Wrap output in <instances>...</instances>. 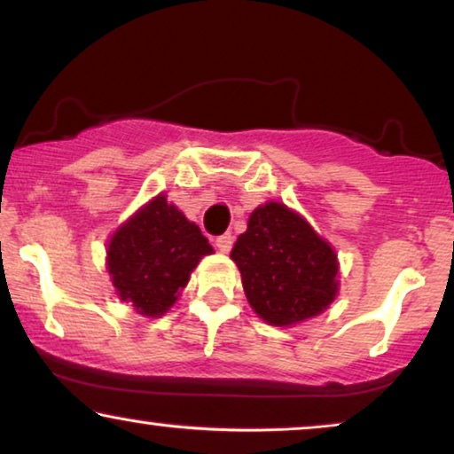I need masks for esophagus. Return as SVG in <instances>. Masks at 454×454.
Returning <instances> with one entry per match:
<instances>
[{
    "label": "esophagus",
    "mask_w": 454,
    "mask_h": 454,
    "mask_svg": "<svg viewBox=\"0 0 454 454\" xmlns=\"http://www.w3.org/2000/svg\"><path fill=\"white\" fill-rule=\"evenodd\" d=\"M232 243H234V237H232L231 232H228V234H222V237H217V239H215V247H217V249H220L222 253H228V251H231V249H232Z\"/></svg>",
    "instance_id": "1"
}]
</instances>
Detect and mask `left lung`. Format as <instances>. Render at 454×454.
<instances>
[{
	"label": "left lung",
	"instance_id": "left-lung-1",
	"mask_svg": "<svg viewBox=\"0 0 454 454\" xmlns=\"http://www.w3.org/2000/svg\"><path fill=\"white\" fill-rule=\"evenodd\" d=\"M247 299L259 317L290 325L317 316L336 297L332 247L282 203L257 207L231 253Z\"/></svg>",
	"mask_w": 454,
	"mask_h": 454
}]
</instances>
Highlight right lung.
<instances>
[{
    "label": "right lung",
    "instance_id": "add662e5",
    "mask_svg": "<svg viewBox=\"0 0 454 454\" xmlns=\"http://www.w3.org/2000/svg\"><path fill=\"white\" fill-rule=\"evenodd\" d=\"M209 253L214 249L197 223L160 195L114 234L107 270L118 297L155 317L170 309L199 259Z\"/></svg>",
    "mask_w": 454,
    "mask_h": 454
}]
</instances>
